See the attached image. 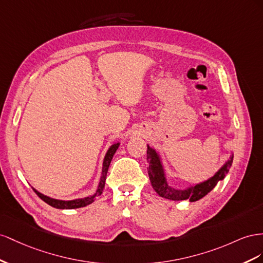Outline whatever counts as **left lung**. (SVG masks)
Segmentation results:
<instances>
[{
  "mask_svg": "<svg viewBox=\"0 0 263 263\" xmlns=\"http://www.w3.org/2000/svg\"><path fill=\"white\" fill-rule=\"evenodd\" d=\"M234 155L230 156V160L223 165V166L217 172V173L207 181L196 184L189 187L187 190H175L168 186L166 178H165L163 165L161 163L160 156L155 152V149L151 148L147 145L146 152V161L148 163V177L154 191L160 195L161 197L167 198L171 200H185L190 199V201H196L211 192L217 183L222 181L228 173V171L232 164Z\"/></svg>",
  "mask_w": 263,
  "mask_h": 263,
  "instance_id": "obj_1",
  "label": "left lung"
}]
</instances>
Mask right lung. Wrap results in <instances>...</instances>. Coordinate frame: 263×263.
Segmentation results:
<instances>
[{
  "label": "right lung",
  "instance_id": "right-lung-1",
  "mask_svg": "<svg viewBox=\"0 0 263 263\" xmlns=\"http://www.w3.org/2000/svg\"><path fill=\"white\" fill-rule=\"evenodd\" d=\"M118 147H119V143L111 145L110 148L108 149L106 156H104L103 167H102V175H101V178H100L98 190H97V192L92 195V196H88V197L79 198V199H73V200H58V199H54V198H50V197L45 196V195L41 194L40 192H37L36 190H34V192L37 194V196H39L41 199H43L45 202H47V204L50 205L51 207H55V208H58V209H74V208L85 207V206H87L89 204H91V202L95 200L96 197L100 196V195L102 194L104 183H106V177H107L109 165H110L112 157H114V155H115L116 151L118 149Z\"/></svg>",
  "mask_w": 263,
  "mask_h": 263
}]
</instances>
